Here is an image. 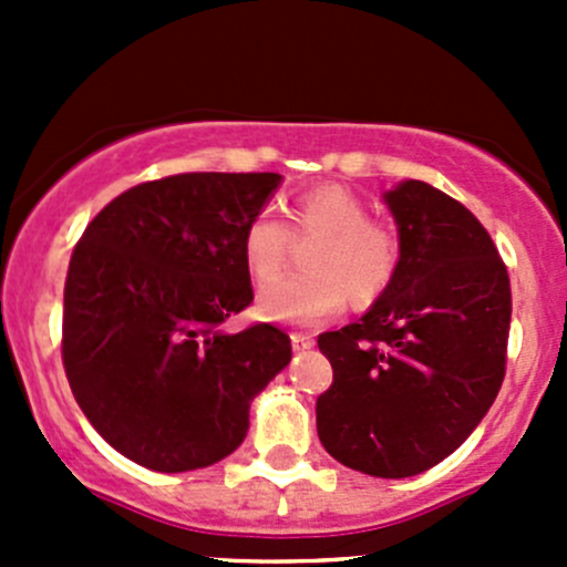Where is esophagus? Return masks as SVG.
Listing matches in <instances>:
<instances>
[{"label":"esophagus","instance_id":"obj_1","mask_svg":"<svg viewBox=\"0 0 567 567\" xmlns=\"http://www.w3.org/2000/svg\"><path fill=\"white\" fill-rule=\"evenodd\" d=\"M290 346H293V351H310L312 346H316V340L307 334H290Z\"/></svg>","mask_w":567,"mask_h":567}]
</instances>
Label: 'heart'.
Here are the masks:
<instances>
[{"instance_id":"heart-1","label":"heart","mask_w":567,"mask_h":567,"mask_svg":"<svg viewBox=\"0 0 567 567\" xmlns=\"http://www.w3.org/2000/svg\"><path fill=\"white\" fill-rule=\"evenodd\" d=\"M290 225L299 236H320L307 266L312 271L288 274L257 293V312L274 323L318 326L346 307L379 299L398 274L400 241L384 225L370 221L362 199L342 186H318L293 203ZM293 233L271 210H260L244 227V266L266 282L282 268Z\"/></svg>"}]
</instances>
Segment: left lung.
I'll return each instance as SVG.
<instances>
[{"mask_svg": "<svg viewBox=\"0 0 567 567\" xmlns=\"http://www.w3.org/2000/svg\"><path fill=\"white\" fill-rule=\"evenodd\" d=\"M400 262L368 312L318 348L334 370L318 439L342 466L414 477L461 447L505 379L511 279L494 241L431 183L384 192Z\"/></svg>", "mask_w": 567, "mask_h": 567, "instance_id": "8db88e82", "label": "left lung"}]
</instances>
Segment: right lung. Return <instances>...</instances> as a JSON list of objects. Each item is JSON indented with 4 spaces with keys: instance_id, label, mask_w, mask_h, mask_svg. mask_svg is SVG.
Listing matches in <instances>:
<instances>
[{
    "instance_id": "add662e5",
    "label": "right lung",
    "mask_w": 567,
    "mask_h": 567,
    "mask_svg": "<svg viewBox=\"0 0 567 567\" xmlns=\"http://www.w3.org/2000/svg\"><path fill=\"white\" fill-rule=\"evenodd\" d=\"M277 173L140 183L95 216L65 279L62 364L90 425L128 461L192 472L227 458L249 405L288 368L268 323L225 331L251 301L241 238Z\"/></svg>"
}]
</instances>
